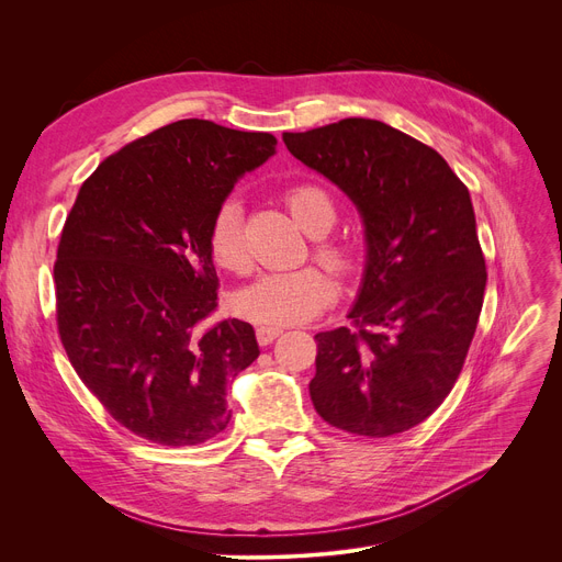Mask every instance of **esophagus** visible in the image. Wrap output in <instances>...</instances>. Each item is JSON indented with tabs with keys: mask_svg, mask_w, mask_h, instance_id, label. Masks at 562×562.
<instances>
[{
	"mask_svg": "<svg viewBox=\"0 0 562 562\" xmlns=\"http://www.w3.org/2000/svg\"><path fill=\"white\" fill-rule=\"evenodd\" d=\"M282 335L280 328H271V326H259L255 330V337H257V344L259 346H269L273 339H278Z\"/></svg>",
	"mask_w": 562,
	"mask_h": 562,
	"instance_id": "obj_1",
	"label": "esophagus"
}]
</instances>
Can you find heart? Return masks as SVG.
I'll list each match as a JSON object with an SVG mask.
<instances>
[{"label": "heart", "mask_w": 562, "mask_h": 562, "mask_svg": "<svg viewBox=\"0 0 562 562\" xmlns=\"http://www.w3.org/2000/svg\"><path fill=\"white\" fill-rule=\"evenodd\" d=\"M282 200L289 214L305 232L326 234L335 218L337 206L333 195L314 184L299 182L284 189ZM206 250L218 269L244 276L250 271V252L244 236L241 206L234 200H225L214 212L210 227H206ZM314 255L339 273H350L356 266V252L341 239H326L318 236ZM337 299L335 278L321 266H301L293 271L266 273L250 286L236 291L232 299L234 312L250 318L261 326H293L316 318L323 310Z\"/></svg>", "instance_id": "1"}]
</instances>
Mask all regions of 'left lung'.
<instances>
[{
    "label": "left lung",
    "mask_w": 562,
    "mask_h": 562,
    "mask_svg": "<svg viewBox=\"0 0 562 562\" xmlns=\"http://www.w3.org/2000/svg\"><path fill=\"white\" fill-rule=\"evenodd\" d=\"M282 138L358 204L369 246L350 326L314 337L312 403L350 435L405 432L451 394L479 326L487 271L469 191L430 145L369 117Z\"/></svg>",
    "instance_id": "left-lung-1"
}]
</instances>
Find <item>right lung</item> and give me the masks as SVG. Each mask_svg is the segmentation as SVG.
I'll use <instances>...</instances> for the list:
<instances>
[{"label":"right lung","instance_id":"add662e5","mask_svg":"<svg viewBox=\"0 0 562 562\" xmlns=\"http://www.w3.org/2000/svg\"><path fill=\"white\" fill-rule=\"evenodd\" d=\"M276 136L177 121L106 157L81 184L54 261L56 328L77 375L130 432L193 447L229 424L250 323L223 318L206 227Z\"/></svg>","mask_w":562,"mask_h":562}]
</instances>
